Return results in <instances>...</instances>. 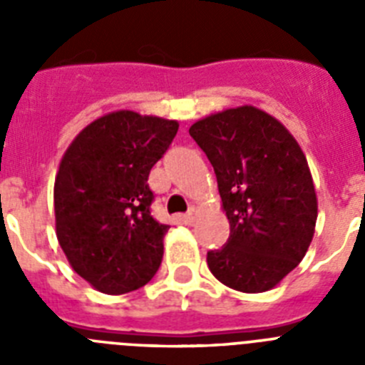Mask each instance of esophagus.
I'll use <instances>...</instances> for the list:
<instances>
[{
  "label": "esophagus",
  "mask_w": 365,
  "mask_h": 365,
  "mask_svg": "<svg viewBox=\"0 0 365 365\" xmlns=\"http://www.w3.org/2000/svg\"><path fill=\"white\" fill-rule=\"evenodd\" d=\"M195 217H197V210H195V208H190V210L182 215V222H185V225H192V222L195 221Z\"/></svg>",
  "instance_id": "obj_1"
}]
</instances>
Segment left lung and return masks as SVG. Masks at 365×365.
<instances>
[{"mask_svg":"<svg viewBox=\"0 0 365 365\" xmlns=\"http://www.w3.org/2000/svg\"><path fill=\"white\" fill-rule=\"evenodd\" d=\"M190 135L214 166L230 221L225 247L206 254L208 269L235 291H269L298 267L314 235L318 202L302 148L252 106L202 118Z\"/></svg>","mask_w":365,"mask_h":365,"instance_id":"left-lung-1","label":"left lung"}]
</instances>
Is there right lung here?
<instances>
[{"mask_svg": "<svg viewBox=\"0 0 365 365\" xmlns=\"http://www.w3.org/2000/svg\"><path fill=\"white\" fill-rule=\"evenodd\" d=\"M179 124L109 113L78 133L54 182L56 235L74 272L104 294L146 285L163 261L168 225L151 215V168Z\"/></svg>", "mask_w": 365, "mask_h": 365, "instance_id": "1", "label": "right lung"}]
</instances>
